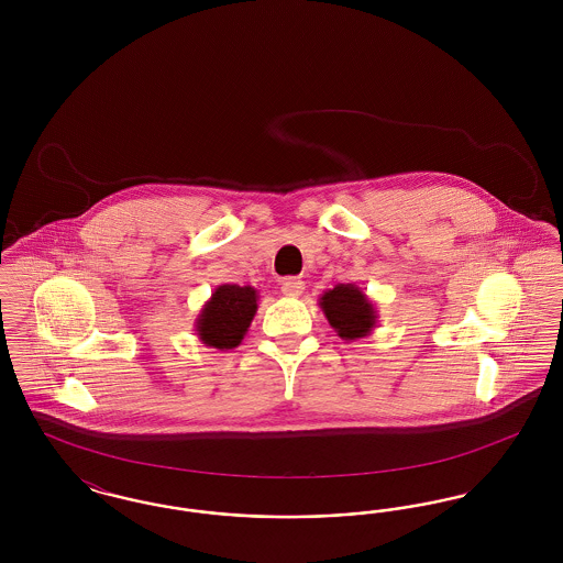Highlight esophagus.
I'll list each match as a JSON object with an SVG mask.
<instances>
[{"instance_id":"obj_1","label":"esophagus","mask_w":563,"mask_h":563,"mask_svg":"<svg viewBox=\"0 0 563 563\" xmlns=\"http://www.w3.org/2000/svg\"><path fill=\"white\" fill-rule=\"evenodd\" d=\"M303 289H306L303 280L294 278V276L285 278V280H283V287H280V291L287 295V297H299V295L303 294Z\"/></svg>"}]
</instances>
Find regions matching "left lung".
I'll return each mask as SVG.
<instances>
[{"instance_id": "1", "label": "left lung", "mask_w": 563, "mask_h": 563, "mask_svg": "<svg viewBox=\"0 0 563 563\" xmlns=\"http://www.w3.org/2000/svg\"><path fill=\"white\" fill-rule=\"evenodd\" d=\"M322 314L342 340L367 338L377 327L374 301L356 285H335L319 297Z\"/></svg>"}]
</instances>
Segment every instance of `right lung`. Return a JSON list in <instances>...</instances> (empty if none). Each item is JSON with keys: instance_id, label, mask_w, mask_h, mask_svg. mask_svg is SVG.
Segmentation results:
<instances>
[{"instance_id": "obj_1", "label": "right lung", "mask_w": 563, "mask_h": 563, "mask_svg": "<svg viewBox=\"0 0 563 563\" xmlns=\"http://www.w3.org/2000/svg\"><path fill=\"white\" fill-rule=\"evenodd\" d=\"M257 291L241 285H219L196 319L198 340L217 350L241 346L257 312Z\"/></svg>"}]
</instances>
